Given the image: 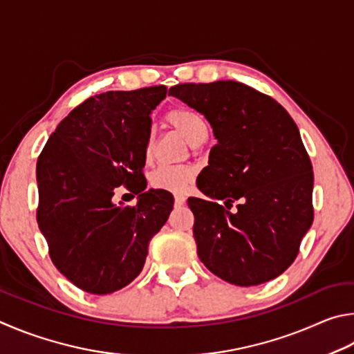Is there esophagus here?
Returning a JSON list of instances; mask_svg holds the SVG:
<instances>
[{"mask_svg":"<svg viewBox=\"0 0 354 354\" xmlns=\"http://www.w3.org/2000/svg\"><path fill=\"white\" fill-rule=\"evenodd\" d=\"M185 202H187V197L185 196H176V201H174V203H176V207H182V205H185Z\"/></svg>","mask_w":354,"mask_h":354,"instance_id":"esophagus-1","label":"esophagus"}]
</instances>
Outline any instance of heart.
Masks as SVG:
<instances>
[{"mask_svg": "<svg viewBox=\"0 0 354 354\" xmlns=\"http://www.w3.org/2000/svg\"><path fill=\"white\" fill-rule=\"evenodd\" d=\"M166 122L176 129L191 146H199L207 136V126L202 118L187 109H171L165 116ZM153 140L149 136L145 145V158L151 161ZM194 182V171L188 166H158L152 171L149 183L153 189L172 194H187Z\"/></svg>", "mask_w": 354, "mask_h": 354, "instance_id": "1", "label": "heart"}]
</instances>
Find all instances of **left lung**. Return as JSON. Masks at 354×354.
Returning a JSON list of instances; mask_svg holds the SVG:
<instances>
[{"instance_id": "left-lung-1", "label": "left lung", "mask_w": 354, "mask_h": 354, "mask_svg": "<svg viewBox=\"0 0 354 354\" xmlns=\"http://www.w3.org/2000/svg\"><path fill=\"white\" fill-rule=\"evenodd\" d=\"M169 95L205 116L218 140L197 178L212 201L188 199L201 261L236 286L274 280L314 221V172L299 127L274 97L236 80L178 84Z\"/></svg>"}]
</instances>
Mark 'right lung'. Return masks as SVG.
I'll list each match as a JSON object with an SVG mask.
<instances>
[{"label": "right lung", "instance_id": "1", "mask_svg": "<svg viewBox=\"0 0 354 354\" xmlns=\"http://www.w3.org/2000/svg\"><path fill=\"white\" fill-rule=\"evenodd\" d=\"M165 85L91 96L60 121L37 160V222L51 261L74 286L105 295L132 283L151 239L174 207L171 193L149 189L142 167L151 111ZM118 186L136 206L111 202Z\"/></svg>", "mask_w": 354, "mask_h": 354}]
</instances>
